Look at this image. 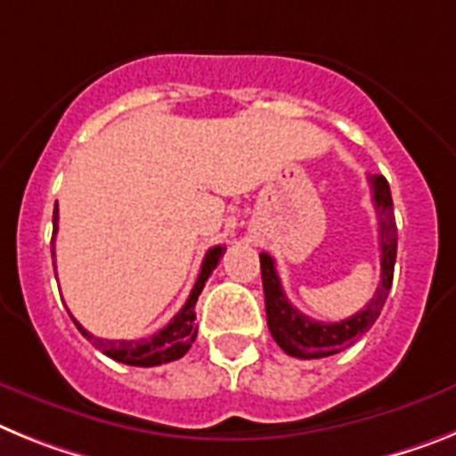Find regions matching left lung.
<instances>
[{
    "label": "left lung",
    "instance_id": "8db88e82",
    "mask_svg": "<svg viewBox=\"0 0 456 456\" xmlns=\"http://www.w3.org/2000/svg\"><path fill=\"white\" fill-rule=\"evenodd\" d=\"M371 200H374L376 217H379V250H381V280L376 287V294L370 303L354 316L342 322L326 323L310 319L307 314L294 307L284 296L282 282L277 277L275 261L271 255L261 252V282H264V298H266V319L273 339L280 344L284 354L294 358L312 360L326 358L339 354L354 342H358L381 314L386 305L387 291L393 287L395 259H397V224H395L393 195L386 176L371 174Z\"/></svg>",
    "mask_w": 456,
    "mask_h": 456
}]
</instances>
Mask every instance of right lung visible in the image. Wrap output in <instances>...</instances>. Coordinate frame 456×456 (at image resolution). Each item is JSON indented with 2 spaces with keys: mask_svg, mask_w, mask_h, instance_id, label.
<instances>
[{
  "mask_svg": "<svg viewBox=\"0 0 456 456\" xmlns=\"http://www.w3.org/2000/svg\"><path fill=\"white\" fill-rule=\"evenodd\" d=\"M57 220H59V211H57V204H54V216H53L54 232L53 233H57ZM224 250H227L224 245H216V248H211V250L206 252L200 277H197L195 287H192V291H190L188 300H185V305L179 310V314L174 316L172 322L162 328V330L153 332V335H149V338L101 339L96 338V335H91L86 328H82V323L75 322V316H70V319H73L77 330H80L82 335L94 344V346L101 348L102 354L108 355V358L117 360V362H124V365L156 367V365H165V362H172V360L183 358L197 338V323H195L197 298H200L206 280H208V275L213 273V268L217 266V261H220V256L224 255ZM53 256H54V248H53Z\"/></svg>",
  "mask_w": 456,
  "mask_h": 456,
  "instance_id": "1",
  "label": "right lung"
}]
</instances>
